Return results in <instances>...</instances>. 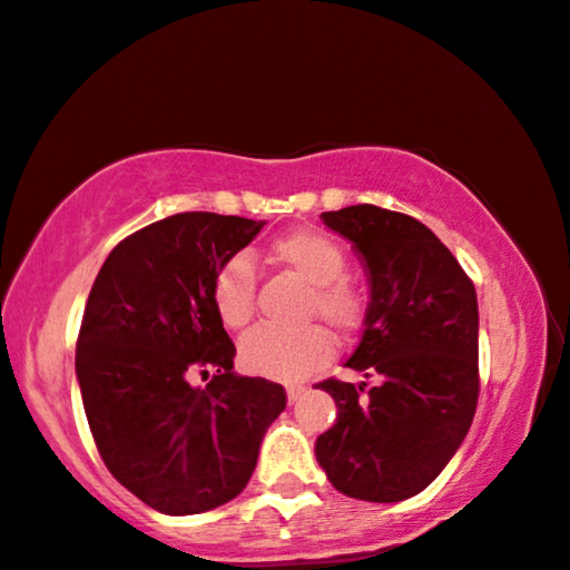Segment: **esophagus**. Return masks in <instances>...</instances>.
<instances>
[{"label": "esophagus", "instance_id": "1", "mask_svg": "<svg viewBox=\"0 0 570 570\" xmlns=\"http://www.w3.org/2000/svg\"><path fill=\"white\" fill-rule=\"evenodd\" d=\"M306 390L304 387H288L286 390V400H288V404H296L298 400H302V394H304Z\"/></svg>", "mask_w": 570, "mask_h": 570}]
</instances>
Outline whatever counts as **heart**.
Instances as JSON below:
<instances>
[{
    "instance_id": "obj_1",
    "label": "heart",
    "mask_w": 570,
    "mask_h": 570,
    "mask_svg": "<svg viewBox=\"0 0 570 570\" xmlns=\"http://www.w3.org/2000/svg\"><path fill=\"white\" fill-rule=\"evenodd\" d=\"M276 264L286 266L308 286L304 320H320L334 336H352L366 314L360 286L346 278V254L322 230H294L272 244ZM210 302L228 330H244L256 308V268L236 254L218 266L210 284ZM332 360V340L320 326L282 332L258 326L238 344V362L248 374L274 382H302Z\"/></svg>"
}]
</instances>
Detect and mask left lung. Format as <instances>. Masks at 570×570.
Returning <instances> with one entry per match:
<instances>
[{"instance_id":"obj_1","label":"left lung","mask_w":570,"mask_h":570,"mask_svg":"<svg viewBox=\"0 0 570 570\" xmlns=\"http://www.w3.org/2000/svg\"><path fill=\"white\" fill-rule=\"evenodd\" d=\"M322 220L352 240L370 282L362 340L344 366L377 384H316L336 402L316 462L344 495L400 503L440 475L475 417V286L417 218L362 204Z\"/></svg>"}]
</instances>
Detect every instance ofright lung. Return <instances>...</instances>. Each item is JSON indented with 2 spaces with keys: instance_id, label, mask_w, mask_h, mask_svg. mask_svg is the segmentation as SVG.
<instances>
[{
  "instance_id": "obj_1",
  "label": "right lung",
  "mask_w": 570,
  "mask_h": 570,
  "mask_svg": "<svg viewBox=\"0 0 570 570\" xmlns=\"http://www.w3.org/2000/svg\"><path fill=\"white\" fill-rule=\"evenodd\" d=\"M262 228L206 210L156 220L110 250L88 296L75 372L95 445L158 513L234 500L286 407L282 384L234 372L236 346L210 302L218 266ZM210 371L206 389L191 384Z\"/></svg>"
}]
</instances>
